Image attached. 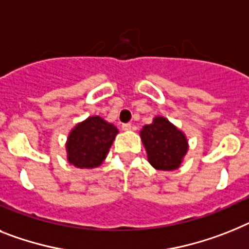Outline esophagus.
Returning <instances> with one entry per match:
<instances>
[{
	"mask_svg": "<svg viewBox=\"0 0 249 249\" xmlns=\"http://www.w3.org/2000/svg\"><path fill=\"white\" fill-rule=\"evenodd\" d=\"M131 128H133V126H131V124H123V125H121V129H123L124 131L131 130Z\"/></svg>",
	"mask_w": 249,
	"mask_h": 249,
	"instance_id": "obj_1",
	"label": "esophagus"
}]
</instances>
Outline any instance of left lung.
<instances>
[{"mask_svg": "<svg viewBox=\"0 0 249 249\" xmlns=\"http://www.w3.org/2000/svg\"><path fill=\"white\" fill-rule=\"evenodd\" d=\"M147 152L148 162L160 171L177 170L189 150L185 133L163 116H156L152 124L139 133Z\"/></svg>", "mask_w": 249, "mask_h": 249, "instance_id": "1", "label": "left lung"}]
</instances>
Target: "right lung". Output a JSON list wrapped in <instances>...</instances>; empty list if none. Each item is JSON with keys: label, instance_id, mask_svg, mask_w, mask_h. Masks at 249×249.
<instances>
[{"label": "right lung", "instance_id": "obj_1", "mask_svg": "<svg viewBox=\"0 0 249 249\" xmlns=\"http://www.w3.org/2000/svg\"><path fill=\"white\" fill-rule=\"evenodd\" d=\"M119 130L101 116H89L70 131L67 160L77 168H96L105 160Z\"/></svg>", "mask_w": 249, "mask_h": 249}]
</instances>
